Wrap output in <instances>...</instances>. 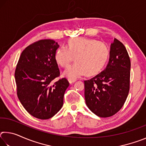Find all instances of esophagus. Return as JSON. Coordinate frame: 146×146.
<instances>
[{
	"label": "esophagus",
	"instance_id": "obj_1",
	"mask_svg": "<svg viewBox=\"0 0 146 146\" xmlns=\"http://www.w3.org/2000/svg\"><path fill=\"white\" fill-rule=\"evenodd\" d=\"M76 81V80H71V79H68V82H69V83L70 84H73V83H74Z\"/></svg>",
	"mask_w": 146,
	"mask_h": 146
}]
</instances>
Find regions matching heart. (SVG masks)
<instances>
[{"label":"heart","instance_id":"b5f03b06","mask_svg":"<svg viewBox=\"0 0 146 146\" xmlns=\"http://www.w3.org/2000/svg\"><path fill=\"white\" fill-rule=\"evenodd\" d=\"M109 51L104 44L95 39L73 38L68 41V46H62L56 49L55 59L58 65L66 68L74 60L75 63L64 71L68 79L76 78L87 74L97 75L104 67Z\"/></svg>","mask_w":146,"mask_h":146}]
</instances>
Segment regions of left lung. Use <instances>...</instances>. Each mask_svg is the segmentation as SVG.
Masks as SVG:
<instances>
[{"instance_id":"obj_1","label":"left lung","mask_w":146,"mask_h":146,"mask_svg":"<svg viewBox=\"0 0 146 146\" xmlns=\"http://www.w3.org/2000/svg\"><path fill=\"white\" fill-rule=\"evenodd\" d=\"M130 69L126 49L115 38L105 70L84 81L86 104L94 114L104 118L111 117L122 108L129 91Z\"/></svg>"}]
</instances>
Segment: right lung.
<instances>
[{
    "mask_svg": "<svg viewBox=\"0 0 146 146\" xmlns=\"http://www.w3.org/2000/svg\"><path fill=\"white\" fill-rule=\"evenodd\" d=\"M58 47L51 39L28 46L22 52L15 72L20 102L29 114L41 120L49 119L59 111L70 85L65 78L53 83L60 76L55 59Z\"/></svg>",
    "mask_w": 146,
    "mask_h": 146,
    "instance_id": "add662e5",
    "label": "right lung"
}]
</instances>
